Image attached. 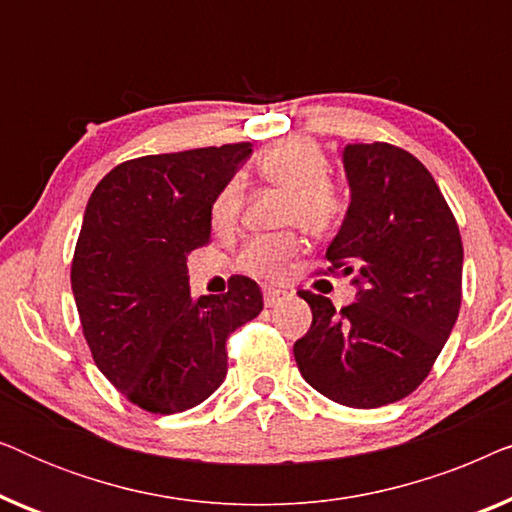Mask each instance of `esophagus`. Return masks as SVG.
<instances>
[{
  "label": "esophagus",
  "instance_id": "esophagus-1",
  "mask_svg": "<svg viewBox=\"0 0 512 512\" xmlns=\"http://www.w3.org/2000/svg\"><path fill=\"white\" fill-rule=\"evenodd\" d=\"M282 300H286V291H279V289H265L263 291V303L265 307H277Z\"/></svg>",
  "mask_w": 512,
  "mask_h": 512
}]
</instances>
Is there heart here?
Returning a JSON list of instances; mask_svg holds the SVG:
<instances>
[{"instance_id":"obj_1","label":"heart","mask_w":512,"mask_h":512,"mask_svg":"<svg viewBox=\"0 0 512 512\" xmlns=\"http://www.w3.org/2000/svg\"><path fill=\"white\" fill-rule=\"evenodd\" d=\"M256 172L270 186L286 188L282 202L284 226H300L314 237H324L340 226L347 202L342 188L335 184L331 160L317 142L291 137L272 144L256 158ZM244 209V186L240 179H230L214 195L209 219L216 233L235 230ZM300 240L296 233L256 237L235 258L237 270L244 275L265 279L282 277L286 263L298 254Z\"/></svg>"}]
</instances>
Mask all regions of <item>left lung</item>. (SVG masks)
I'll return each instance as SVG.
<instances>
[{"label": "left lung", "instance_id": "1", "mask_svg": "<svg viewBox=\"0 0 512 512\" xmlns=\"http://www.w3.org/2000/svg\"><path fill=\"white\" fill-rule=\"evenodd\" d=\"M352 188L340 233L319 275H354L356 303L298 291L312 326L293 345L300 375L347 408H380L431 373L461 307L464 244L431 172L387 142L349 144Z\"/></svg>", "mask_w": 512, "mask_h": 512}]
</instances>
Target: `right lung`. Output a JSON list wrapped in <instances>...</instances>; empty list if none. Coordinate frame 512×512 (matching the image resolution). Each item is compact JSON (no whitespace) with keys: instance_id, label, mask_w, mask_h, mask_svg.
<instances>
[{"instance_id":"1","label":"right lung","mask_w":512,"mask_h":512,"mask_svg":"<svg viewBox=\"0 0 512 512\" xmlns=\"http://www.w3.org/2000/svg\"><path fill=\"white\" fill-rule=\"evenodd\" d=\"M249 142L142 156L116 165L90 195L72 258V291L95 366L132 405L174 415L205 401L228 373V335L258 317L254 279L191 298L188 251L209 244V207Z\"/></svg>"}]
</instances>
